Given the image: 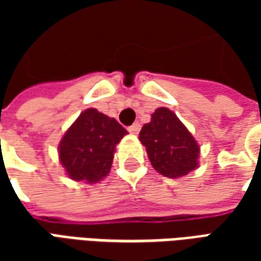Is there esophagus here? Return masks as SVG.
<instances>
[{"label": "esophagus", "instance_id": "esophagus-1", "mask_svg": "<svg viewBox=\"0 0 261 261\" xmlns=\"http://www.w3.org/2000/svg\"><path fill=\"white\" fill-rule=\"evenodd\" d=\"M140 130H141V124L140 123H134V124L128 127V131H130L131 134H138Z\"/></svg>", "mask_w": 261, "mask_h": 261}]
</instances>
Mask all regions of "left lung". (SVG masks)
I'll return each mask as SVG.
<instances>
[{
    "instance_id": "left-lung-1",
    "label": "left lung",
    "mask_w": 261,
    "mask_h": 261,
    "mask_svg": "<svg viewBox=\"0 0 261 261\" xmlns=\"http://www.w3.org/2000/svg\"><path fill=\"white\" fill-rule=\"evenodd\" d=\"M140 141L147 149L153 169L166 177L186 176L198 166V144L168 108L153 112L151 121L140 131Z\"/></svg>"
}]
</instances>
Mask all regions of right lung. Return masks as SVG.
Listing matches in <instances>:
<instances>
[{"instance_id": "right-lung-1", "label": "right lung", "mask_w": 261, "mask_h": 261, "mask_svg": "<svg viewBox=\"0 0 261 261\" xmlns=\"http://www.w3.org/2000/svg\"><path fill=\"white\" fill-rule=\"evenodd\" d=\"M127 134L116 119L86 109L69 127L59 145L60 162L68 177L97 183L112 168L116 145Z\"/></svg>"}]
</instances>
